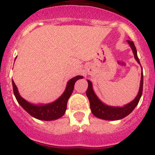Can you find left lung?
<instances>
[{
    "instance_id": "1",
    "label": "left lung",
    "mask_w": 155,
    "mask_h": 155,
    "mask_svg": "<svg viewBox=\"0 0 155 155\" xmlns=\"http://www.w3.org/2000/svg\"><path fill=\"white\" fill-rule=\"evenodd\" d=\"M127 41L130 46L131 49H132L135 60L137 61L139 64H140V61H139L138 57H137V50H136L135 46H134V42L131 41H129V40H127ZM87 83H88V87H87V90L86 91V94L88 97L89 102H90L91 110V112L94 115L95 117H98V118L104 119V120H120V119L124 118L126 116L128 115L129 114L131 113L133 110L135 108L136 106L137 105L139 101H140V97L142 95L143 91V73L141 72L138 94H137L136 97L132 101L130 102L129 104H127L126 105L123 106V107H112V106L104 104L103 102H101V101L99 100L98 97H97V95L95 94L93 87H92L91 82L87 80Z\"/></svg>"
}]
</instances>
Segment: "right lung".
Returning <instances> with one entry per match:
<instances>
[{
    "instance_id": "right-lung-1",
    "label": "right lung",
    "mask_w": 155,
    "mask_h": 155,
    "mask_svg": "<svg viewBox=\"0 0 155 155\" xmlns=\"http://www.w3.org/2000/svg\"><path fill=\"white\" fill-rule=\"evenodd\" d=\"M81 78H83V77L78 75V76H76L71 78L70 81H68L66 89L63 94L59 98L57 99L55 101L47 104L36 105V104H33L27 101L19 94L18 87L15 85L14 81L12 80L13 91H14V94H15L18 102L20 104V105L32 117H35L38 120H56V119L60 118L64 114L67 109V103L73 92L75 82Z\"/></svg>"
}]
</instances>
